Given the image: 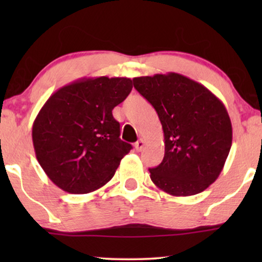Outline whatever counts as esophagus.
<instances>
[{
	"instance_id": "obj_1",
	"label": "esophagus",
	"mask_w": 262,
	"mask_h": 262,
	"mask_svg": "<svg viewBox=\"0 0 262 262\" xmlns=\"http://www.w3.org/2000/svg\"><path fill=\"white\" fill-rule=\"evenodd\" d=\"M144 145H145V142L143 141V139H139L138 142H136L135 148H136V150H137V151H142V149L144 148Z\"/></svg>"
}]
</instances>
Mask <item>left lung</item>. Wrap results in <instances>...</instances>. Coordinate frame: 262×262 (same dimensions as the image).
Wrapping results in <instances>:
<instances>
[{
  "mask_svg": "<svg viewBox=\"0 0 262 262\" xmlns=\"http://www.w3.org/2000/svg\"><path fill=\"white\" fill-rule=\"evenodd\" d=\"M134 85L163 128L164 157L149 169L151 181L175 196L203 192L220 177L231 148V121L223 102L177 73L135 77Z\"/></svg>",
  "mask_w": 262,
  "mask_h": 262,
  "instance_id": "8db88e82",
  "label": "left lung"
}]
</instances>
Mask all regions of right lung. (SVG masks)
<instances>
[{
  "label": "right lung",
  "instance_id": "obj_1",
  "mask_svg": "<svg viewBox=\"0 0 262 262\" xmlns=\"http://www.w3.org/2000/svg\"><path fill=\"white\" fill-rule=\"evenodd\" d=\"M131 89L127 77H84L59 88L39 111L32 127L35 156L60 189L84 194L113 178L132 145L119 138L112 110Z\"/></svg>",
  "mask_w": 262,
  "mask_h": 262
}]
</instances>
